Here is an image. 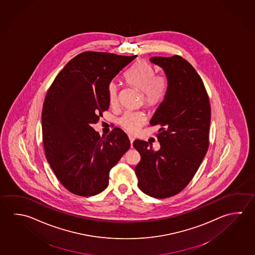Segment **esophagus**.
<instances>
[{"instance_id": "obj_1", "label": "esophagus", "mask_w": 255, "mask_h": 255, "mask_svg": "<svg viewBox=\"0 0 255 255\" xmlns=\"http://www.w3.org/2000/svg\"><path fill=\"white\" fill-rule=\"evenodd\" d=\"M129 142H130V147H132V143H133L134 139H135V138H134L132 136H129Z\"/></svg>"}]
</instances>
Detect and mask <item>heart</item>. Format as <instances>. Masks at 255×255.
<instances>
[{"label":"heart","mask_w":255,"mask_h":255,"mask_svg":"<svg viewBox=\"0 0 255 255\" xmlns=\"http://www.w3.org/2000/svg\"><path fill=\"white\" fill-rule=\"evenodd\" d=\"M155 68L145 61H139L126 75L129 85L141 90L143 104L147 108H153L160 103L167 87V81L164 75L155 74ZM118 96V85L112 81L108 85V101L111 106L116 105ZM146 117L141 112L127 111L119 118V125L129 133H135L142 127Z\"/></svg>","instance_id":"heart-1"}]
</instances>
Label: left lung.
Instances as JSON below:
<instances>
[{
	"mask_svg": "<svg viewBox=\"0 0 255 255\" xmlns=\"http://www.w3.org/2000/svg\"><path fill=\"white\" fill-rule=\"evenodd\" d=\"M165 72L167 87L150 125L161 126L158 150L136 139L141 159L135 167L138 186L149 196L164 199L183 190L197 172L209 147L210 106L194 68L178 55L149 59Z\"/></svg>",
	"mask_w": 255,
	"mask_h": 255,
	"instance_id": "obj_1",
	"label": "left lung"
}]
</instances>
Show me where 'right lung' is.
<instances>
[{
    "instance_id": "add662e5",
    "label": "right lung",
    "mask_w": 255,
    "mask_h": 255,
    "mask_svg": "<svg viewBox=\"0 0 255 255\" xmlns=\"http://www.w3.org/2000/svg\"><path fill=\"white\" fill-rule=\"evenodd\" d=\"M137 55L99 52L78 54L55 78L45 97L42 130L45 156L68 191L93 196L108 186L109 172L129 148L116 127L100 137L92 128L108 110V88Z\"/></svg>"
}]
</instances>
